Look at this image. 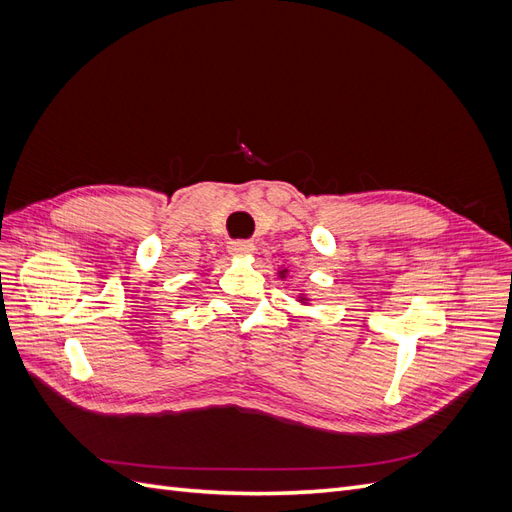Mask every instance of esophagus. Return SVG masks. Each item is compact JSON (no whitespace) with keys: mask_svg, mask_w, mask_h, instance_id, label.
<instances>
[{"mask_svg":"<svg viewBox=\"0 0 512 512\" xmlns=\"http://www.w3.org/2000/svg\"><path fill=\"white\" fill-rule=\"evenodd\" d=\"M228 252L232 256H250L254 252V243L245 241V239H237L228 243Z\"/></svg>","mask_w":512,"mask_h":512,"instance_id":"34e87169","label":"esophagus"}]
</instances>
